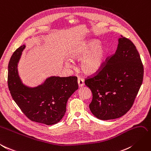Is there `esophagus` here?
<instances>
[{
	"instance_id": "esophagus-1",
	"label": "esophagus",
	"mask_w": 151,
	"mask_h": 151,
	"mask_svg": "<svg viewBox=\"0 0 151 151\" xmlns=\"http://www.w3.org/2000/svg\"><path fill=\"white\" fill-rule=\"evenodd\" d=\"M77 81H78V84H79V86L80 88L84 86V79H83L81 78V77H78V80H77Z\"/></svg>"
}]
</instances>
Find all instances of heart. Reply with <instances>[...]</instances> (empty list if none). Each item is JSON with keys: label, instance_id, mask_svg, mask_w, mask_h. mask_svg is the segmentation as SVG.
Instances as JSON below:
<instances>
[{"label": "heart", "instance_id": "obj_1", "mask_svg": "<svg viewBox=\"0 0 151 151\" xmlns=\"http://www.w3.org/2000/svg\"><path fill=\"white\" fill-rule=\"evenodd\" d=\"M107 53V48L101 45V41L92 39L76 44L69 51L68 57L71 60H80V70L86 75H93L102 68ZM65 65L72 67L68 59L65 61Z\"/></svg>", "mask_w": 151, "mask_h": 151}]
</instances>
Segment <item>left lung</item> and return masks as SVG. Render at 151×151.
<instances>
[{
  "mask_svg": "<svg viewBox=\"0 0 151 151\" xmlns=\"http://www.w3.org/2000/svg\"><path fill=\"white\" fill-rule=\"evenodd\" d=\"M143 76V65L135 46L121 37L114 55L99 74L85 81L93 94L89 105L92 114L104 121L124 116L132 107Z\"/></svg>",
  "mask_w": 151,
  "mask_h": 151,
  "instance_id": "obj_1",
  "label": "left lung"
}]
</instances>
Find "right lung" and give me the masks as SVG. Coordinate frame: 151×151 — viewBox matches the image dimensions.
<instances>
[{"instance_id": "obj_1", "label": "right lung", "mask_w": 151, "mask_h": 151, "mask_svg": "<svg viewBox=\"0 0 151 151\" xmlns=\"http://www.w3.org/2000/svg\"><path fill=\"white\" fill-rule=\"evenodd\" d=\"M25 45L12 55L8 65V87L16 104L28 119L46 125L58 123L66 112L69 98L78 89L76 76H50L37 86L25 85L20 78L18 65Z\"/></svg>"}]
</instances>
